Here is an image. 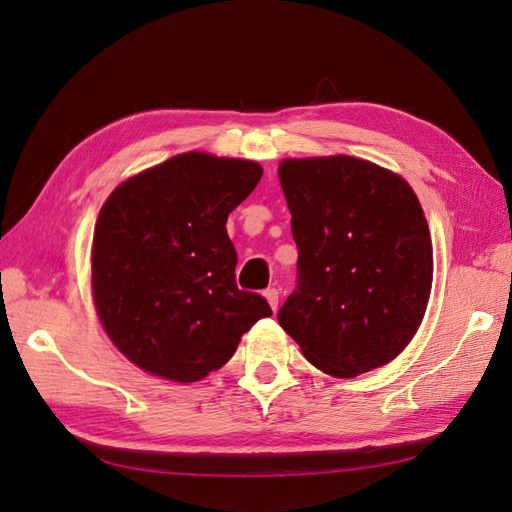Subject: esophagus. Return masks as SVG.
Listing matches in <instances>:
<instances>
[{"mask_svg": "<svg viewBox=\"0 0 512 512\" xmlns=\"http://www.w3.org/2000/svg\"><path fill=\"white\" fill-rule=\"evenodd\" d=\"M265 297H267V301H269L271 309H273V312H275L277 305H280V292H277L275 288H269V290L265 292Z\"/></svg>", "mask_w": 512, "mask_h": 512, "instance_id": "obj_1", "label": "esophagus"}]
</instances>
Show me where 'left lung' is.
Wrapping results in <instances>:
<instances>
[{
  "mask_svg": "<svg viewBox=\"0 0 512 512\" xmlns=\"http://www.w3.org/2000/svg\"><path fill=\"white\" fill-rule=\"evenodd\" d=\"M299 247V286L277 320L305 359L335 378L391 363L425 316L433 252L404 177L352 156L277 168Z\"/></svg>",
  "mask_w": 512,
  "mask_h": 512,
  "instance_id": "obj_1",
  "label": "left lung"
}]
</instances>
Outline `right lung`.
I'll return each instance as SVG.
<instances>
[{
  "mask_svg": "<svg viewBox=\"0 0 512 512\" xmlns=\"http://www.w3.org/2000/svg\"><path fill=\"white\" fill-rule=\"evenodd\" d=\"M262 166L179 153L111 192L91 245V294L106 335L151 376L198 382L235 354L269 303L237 288L226 220Z\"/></svg>",
  "mask_w": 512,
  "mask_h": 512,
  "instance_id": "add662e5",
  "label": "right lung"
}]
</instances>
